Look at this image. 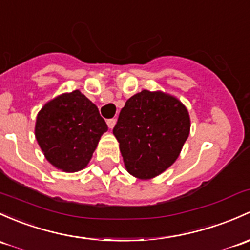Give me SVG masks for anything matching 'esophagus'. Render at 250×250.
<instances>
[{
	"label": "esophagus",
	"instance_id": "34e87169",
	"mask_svg": "<svg viewBox=\"0 0 250 250\" xmlns=\"http://www.w3.org/2000/svg\"><path fill=\"white\" fill-rule=\"evenodd\" d=\"M106 123H107V127L112 129V128L115 127V125H116V120H115V118H110V120L106 121Z\"/></svg>",
	"mask_w": 250,
	"mask_h": 250
}]
</instances>
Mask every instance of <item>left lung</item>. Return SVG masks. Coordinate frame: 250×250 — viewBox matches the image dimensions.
Here are the masks:
<instances>
[{
  "label": "left lung",
  "instance_id": "1",
  "mask_svg": "<svg viewBox=\"0 0 250 250\" xmlns=\"http://www.w3.org/2000/svg\"><path fill=\"white\" fill-rule=\"evenodd\" d=\"M189 129L188 111L180 101L144 90L125 102L112 132L128 172L146 180L173 164Z\"/></svg>",
  "mask_w": 250,
  "mask_h": 250
}]
</instances>
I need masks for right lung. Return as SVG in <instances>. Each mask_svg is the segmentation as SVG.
Returning a JSON list of instances; mask_svg holds the SVG:
<instances>
[{
    "instance_id": "1",
    "label": "right lung",
    "mask_w": 250,
    "mask_h": 250,
    "mask_svg": "<svg viewBox=\"0 0 250 250\" xmlns=\"http://www.w3.org/2000/svg\"><path fill=\"white\" fill-rule=\"evenodd\" d=\"M106 130L98 107L78 90L44 105L36 122V138L44 156L67 172L79 171L88 164Z\"/></svg>"
}]
</instances>
